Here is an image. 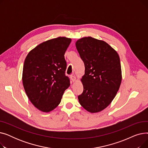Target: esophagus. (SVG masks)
Here are the masks:
<instances>
[{
  "label": "esophagus",
  "instance_id": "esophagus-1",
  "mask_svg": "<svg viewBox=\"0 0 148 148\" xmlns=\"http://www.w3.org/2000/svg\"><path fill=\"white\" fill-rule=\"evenodd\" d=\"M70 78H71L72 82H73L76 81V77L75 75H71V77H70Z\"/></svg>",
  "mask_w": 148,
  "mask_h": 148
}]
</instances>
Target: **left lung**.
<instances>
[{"label": "left lung", "mask_w": 148, "mask_h": 148, "mask_svg": "<svg viewBox=\"0 0 148 148\" xmlns=\"http://www.w3.org/2000/svg\"><path fill=\"white\" fill-rule=\"evenodd\" d=\"M75 45L85 67L79 103L90 113L99 112L112 103L120 88L119 56L107 42L90 36L79 39Z\"/></svg>", "instance_id": "1"}]
</instances>
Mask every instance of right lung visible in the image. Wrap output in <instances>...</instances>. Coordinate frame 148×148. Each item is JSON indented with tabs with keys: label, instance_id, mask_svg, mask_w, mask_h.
Segmentation results:
<instances>
[{
	"label": "right lung",
	"instance_id": "add662e5",
	"mask_svg": "<svg viewBox=\"0 0 148 148\" xmlns=\"http://www.w3.org/2000/svg\"><path fill=\"white\" fill-rule=\"evenodd\" d=\"M71 39L58 37L43 42L27 55L22 81L26 95L39 110L48 113L58 107L70 86L65 76V53Z\"/></svg>",
	"mask_w": 148,
	"mask_h": 148
}]
</instances>
